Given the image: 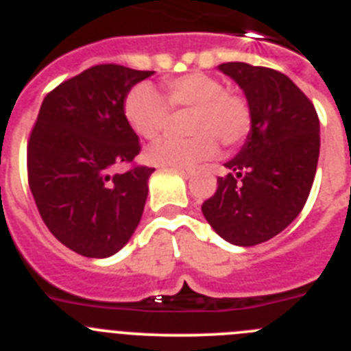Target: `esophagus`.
<instances>
[{
    "label": "esophagus",
    "instance_id": "obj_1",
    "mask_svg": "<svg viewBox=\"0 0 351 351\" xmlns=\"http://www.w3.org/2000/svg\"><path fill=\"white\" fill-rule=\"evenodd\" d=\"M173 169L178 170V172L181 173V176L184 179H191V178H193V170H191V169H184V167H173Z\"/></svg>",
    "mask_w": 351,
    "mask_h": 351
}]
</instances>
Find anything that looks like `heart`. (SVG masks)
Here are the masks:
<instances>
[{"label": "heart", "mask_w": 351, "mask_h": 351, "mask_svg": "<svg viewBox=\"0 0 351 351\" xmlns=\"http://www.w3.org/2000/svg\"><path fill=\"white\" fill-rule=\"evenodd\" d=\"M170 108L191 110L186 138L165 137L145 151V160L161 167H191L214 156L218 142L226 149L243 144L251 132L253 116L247 100L228 91L225 84L202 71L165 82V98L149 84H137L125 98V117L137 135L154 138L169 126Z\"/></svg>", "instance_id": "b5f03b06"}]
</instances>
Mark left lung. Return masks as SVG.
Masks as SVG:
<instances>
[{
  "label": "left lung",
  "instance_id": "obj_1",
  "mask_svg": "<svg viewBox=\"0 0 351 351\" xmlns=\"http://www.w3.org/2000/svg\"><path fill=\"white\" fill-rule=\"evenodd\" d=\"M218 68L244 91L253 125L202 213L226 243L255 246L283 232L308 200L320 156V121L308 96L281 71L247 63Z\"/></svg>",
  "mask_w": 351,
  "mask_h": 351
}]
</instances>
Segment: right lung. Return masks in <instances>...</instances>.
Returning a JSON list of instances; mask_svg holds the SVG:
<instances>
[{"label":"right lung","instance_id":"add662e5","mask_svg":"<svg viewBox=\"0 0 351 351\" xmlns=\"http://www.w3.org/2000/svg\"><path fill=\"white\" fill-rule=\"evenodd\" d=\"M153 73L121 64L88 68L43 98L31 130L27 181L40 216L82 256H112L141 223L154 169H116L141 153L123 105Z\"/></svg>","mask_w":351,"mask_h":351}]
</instances>
